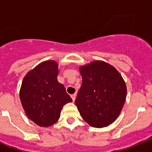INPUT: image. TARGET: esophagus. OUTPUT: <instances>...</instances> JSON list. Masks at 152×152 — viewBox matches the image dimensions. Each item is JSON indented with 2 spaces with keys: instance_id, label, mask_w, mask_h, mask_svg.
<instances>
[{
  "instance_id": "esophagus-1",
  "label": "esophagus",
  "mask_w": 152,
  "mask_h": 152,
  "mask_svg": "<svg viewBox=\"0 0 152 152\" xmlns=\"http://www.w3.org/2000/svg\"><path fill=\"white\" fill-rule=\"evenodd\" d=\"M71 96H72V100H73V101H75V99H76V94H72Z\"/></svg>"
}]
</instances>
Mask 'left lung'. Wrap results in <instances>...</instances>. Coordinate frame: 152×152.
Wrapping results in <instances>:
<instances>
[{
  "instance_id": "1",
  "label": "left lung",
  "mask_w": 152,
  "mask_h": 152,
  "mask_svg": "<svg viewBox=\"0 0 152 152\" xmlns=\"http://www.w3.org/2000/svg\"><path fill=\"white\" fill-rule=\"evenodd\" d=\"M82 84L75 104L80 116L93 127L102 128L116 120L124 105L126 86L121 75L104 61L80 68Z\"/></svg>"
}]
</instances>
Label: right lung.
<instances>
[{
	"label": "right lung",
	"instance_id": "obj_1",
	"mask_svg": "<svg viewBox=\"0 0 152 152\" xmlns=\"http://www.w3.org/2000/svg\"><path fill=\"white\" fill-rule=\"evenodd\" d=\"M58 64L41 63L28 72L21 85L20 97L28 117L39 126H52L58 120L63 106L72 102L61 84L58 82Z\"/></svg>",
	"mask_w": 152,
	"mask_h": 152
}]
</instances>
